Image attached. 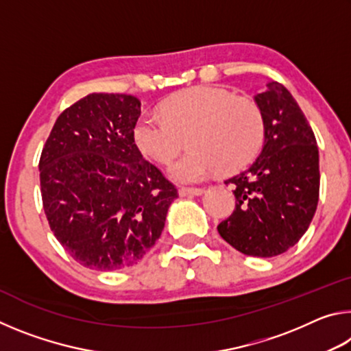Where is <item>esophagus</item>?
Wrapping results in <instances>:
<instances>
[{
    "mask_svg": "<svg viewBox=\"0 0 351 351\" xmlns=\"http://www.w3.org/2000/svg\"><path fill=\"white\" fill-rule=\"evenodd\" d=\"M178 193H180V197H198V195L204 193V189H201V187H180Z\"/></svg>",
    "mask_w": 351,
    "mask_h": 351,
    "instance_id": "1",
    "label": "esophagus"
}]
</instances>
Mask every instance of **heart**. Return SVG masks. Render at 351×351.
Returning a JSON list of instances; mask_svg holds the SVG:
<instances>
[{
	"mask_svg": "<svg viewBox=\"0 0 351 351\" xmlns=\"http://www.w3.org/2000/svg\"><path fill=\"white\" fill-rule=\"evenodd\" d=\"M161 114L138 119L134 144L154 162L169 164L187 138L190 148L169 170L178 182H199L217 167L239 169L263 142V112L223 88L199 85L176 93L164 100Z\"/></svg>",
	"mask_w": 351,
	"mask_h": 351,
	"instance_id": "heart-1",
	"label": "heart"
}]
</instances>
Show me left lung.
Returning a JSON list of instances; mask_svg holds the SVG:
<instances>
[{
  "label": "left lung",
  "mask_w": 351,
  "mask_h": 351,
  "mask_svg": "<svg viewBox=\"0 0 351 351\" xmlns=\"http://www.w3.org/2000/svg\"><path fill=\"white\" fill-rule=\"evenodd\" d=\"M263 112L265 144L246 170L229 178L235 209L218 234L237 251L274 257L293 247L316 212L319 150L316 138L291 93L269 82L255 96Z\"/></svg>",
  "instance_id": "left-lung-1"
}]
</instances>
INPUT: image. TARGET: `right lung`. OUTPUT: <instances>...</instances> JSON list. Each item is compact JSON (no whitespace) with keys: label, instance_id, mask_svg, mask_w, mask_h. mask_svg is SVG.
I'll return each instance as SVG.
<instances>
[{"label":"right lung","instance_id":"right-lung-1","mask_svg":"<svg viewBox=\"0 0 351 351\" xmlns=\"http://www.w3.org/2000/svg\"><path fill=\"white\" fill-rule=\"evenodd\" d=\"M141 102L88 94L57 117L40 156L49 228L85 268L133 266L161 237L178 190L142 158L133 130Z\"/></svg>","mask_w":351,"mask_h":351}]
</instances>
